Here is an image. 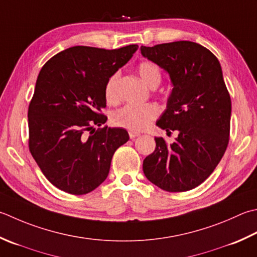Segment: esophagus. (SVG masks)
Masks as SVG:
<instances>
[{"label": "esophagus", "mask_w": 257, "mask_h": 257, "mask_svg": "<svg viewBox=\"0 0 257 257\" xmlns=\"http://www.w3.org/2000/svg\"><path fill=\"white\" fill-rule=\"evenodd\" d=\"M138 136H140V134L137 133V132H132V130H130V132H129V137L132 138V139L138 137Z\"/></svg>", "instance_id": "34e87169"}]
</instances>
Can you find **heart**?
Returning a JSON list of instances; mask_svg holds the SVG:
<instances>
[{
    "label": "heart",
    "instance_id": "obj_1",
    "mask_svg": "<svg viewBox=\"0 0 257 257\" xmlns=\"http://www.w3.org/2000/svg\"><path fill=\"white\" fill-rule=\"evenodd\" d=\"M138 73L145 84L149 88L158 85L162 80V72L159 67L152 61H143L138 65ZM104 97L108 102H115L118 100V74L114 73L108 79L104 88ZM159 113L155 104L130 103L119 109L112 115V122L118 127L140 132L148 127L150 122Z\"/></svg>",
    "mask_w": 257,
    "mask_h": 257
}]
</instances>
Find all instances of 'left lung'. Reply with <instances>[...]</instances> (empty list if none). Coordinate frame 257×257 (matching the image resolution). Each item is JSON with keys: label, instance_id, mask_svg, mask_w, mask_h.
<instances>
[{"label": "left lung", "instance_id": "left-lung-1", "mask_svg": "<svg viewBox=\"0 0 257 257\" xmlns=\"http://www.w3.org/2000/svg\"><path fill=\"white\" fill-rule=\"evenodd\" d=\"M144 58L168 73L173 90L156 124L178 132L173 144L156 137L144 160L149 182L167 192H186L205 182L228 145L232 102L218 59L203 45L177 41L140 47Z\"/></svg>", "mask_w": 257, "mask_h": 257}]
</instances>
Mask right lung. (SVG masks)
Here are the masks:
<instances>
[{
    "label": "right lung",
    "instance_id": "right-lung-1",
    "mask_svg": "<svg viewBox=\"0 0 257 257\" xmlns=\"http://www.w3.org/2000/svg\"><path fill=\"white\" fill-rule=\"evenodd\" d=\"M137 44L117 50L75 45L40 71L29 105V147L41 172L65 193L84 195L108 177L112 156L129 140L127 130L104 125V88ZM90 130V135L86 132Z\"/></svg>",
    "mask_w": 257,
    "mask_h": 257
}]
</instances>
